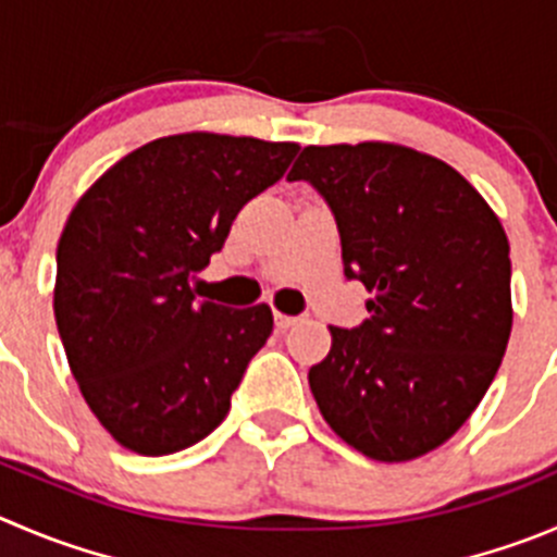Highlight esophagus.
I'll return each mask as SVG.
<instances>
[{
    "label": "esophagus",
    "mask_w": 557,
    "mask_h": 557,
    "mask_svg": "<svg viewBox=\"0 0 557 557\" xmlns=\"http://www.w3.org/2000/svg\"><path fill=\"white\" fill-rule=\"evenodd\" d=\"M295 322H298V317H289V314H282V311H275V325L282 327V331L293 327Z\"/></svg>",
    "instance_id": "34e87169"
}]
</instances>
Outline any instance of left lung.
Here are the masks:
<instances>
[{
  "instance_id": "8db88e82",
  "label": "left lung",
  "mask_w": 557,
  "mask_h": 557,
  "mask_svg": "<svg viewBox=\"0 0 557 557\" xmlns=\"http://www.w3.org/2000/svg\"><path fill=\"white\" fill-rule=\"evenodd\" d=\"M289 180L331 205L342 262L369 320L331 325L309 369L327 426L377 462L454 437L484 399L511 336V259L500 219L454 166L394 141L309 145Z\"/></svg>"
}]
</instances>
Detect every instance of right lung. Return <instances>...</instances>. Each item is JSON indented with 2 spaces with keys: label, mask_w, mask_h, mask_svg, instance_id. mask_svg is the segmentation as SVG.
I'll return each instance as SVG.
<instances>
[{
  "label": "right lung",
  "mask_w": 557,
  "mask_h": 557,
  "mask_svg": "<svg viewBox=\"0 0 557 557\" xmlns=\"http://www.w3.org/2000/svg\"><path fill=\"white\" fill-rule=\"evenodd\" d=\"M298 150L208 131L161 136L106 169L67 215L57 327L84 401L128 451H183L230 412L273 311L199 300L190 278Z\"/></svg>",
  "instance_id": "add662e5"
}]
</instances>
